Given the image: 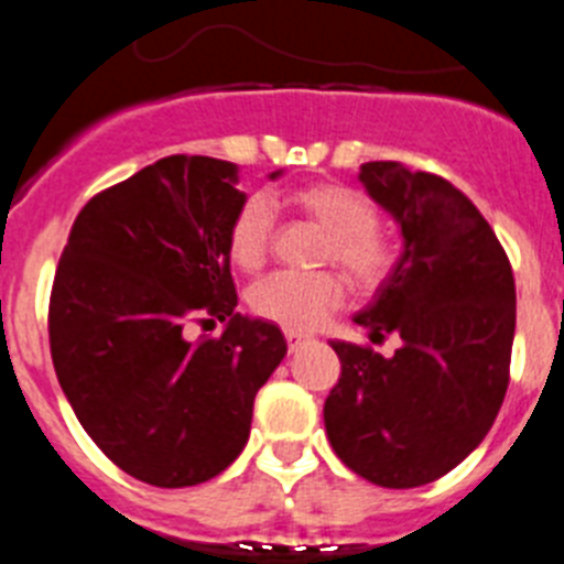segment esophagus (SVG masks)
<instances>
[{
	"instance_id": "obj_1",
	"label": "esophagus",
	"mask_w": 564,
	"mask_h": 564,
	"mask_svg": "<svg viewBox=\"0 0 564 564\" xmlns=\"http://www.w3.org/2000/svg\"><path fill=\"white\" fill-rule=\"evenodd\" d=\"M285 339H288V348L296 350V348H300V345H305L307 336L302 334V330H285Z\"/></svg>"
}]
</instances>
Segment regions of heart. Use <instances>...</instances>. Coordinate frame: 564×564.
Masks as SVG:
<instances>
[{
	"label": "heart",
	"mask_w": 564,
	"mask_h": 564,
	"mask_svg": "<svg viewBox=\"0 0 564 564\" xmlns=\"http://www.w3.org/2000/svg\"><path fill=\"white\" fill-rule=\"evenodd\" d=\"M288 205L316 225L325 259L339 264L356 285H377L391 268V245L377 230V208L359 191L316 182L288 196ZM273 214L253 196L236 210L228 228V257L242 271H257L268 257ZM345 288L334 273H273L250 291V307L288 330H314L341 305Z\"/></svg>",
	"instance_id": "obj_1"
}]
</instances>
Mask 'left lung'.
<instances>
[{"instance_id":"left-lung-1","label":"left lung","mask_w":564,"mask_h":564,"mask_svg":"<svg viewBox=\"0 0 564 564\" xmlns=\"http://www.w3.org/2000/svg\"><path fill=\"white\" fill-rule=\"evenodd\" d=\"M359 182L397 223L402 253L354 314L382 356L330 341L341 377L325 399L330 447L362 479L420 488L479 447L502 408L517 330V285L497 234L442 176L365 162Z\"/></svg>"}]
</instances>
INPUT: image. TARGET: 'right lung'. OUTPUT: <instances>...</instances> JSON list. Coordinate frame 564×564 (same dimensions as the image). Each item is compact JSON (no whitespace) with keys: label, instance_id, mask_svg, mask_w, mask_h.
<instances>
[{"label":"right lung","instance_id":"obj_1","mask_svg":"<svg viewBox=\"0 0 564 564\" xmlns=\"http://www.w3.org/2000/svg\"><path fill=\"white\" fill-rule=\"evenodd\" d=\"M236 185L225 159H159L82 208L53 279L62 391L102 454L156 488L208 482L242 454L257 391L288 354L273 322L236 314ZM199 315L226 322L219 340L186 339Z\"/></svg>","mask_w":564,"mask_h":564}]
</instances>
